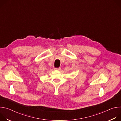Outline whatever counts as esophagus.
<instances>
[{"instance_id":"esophagus-1","label":"esophagus","mask_w":121,"mask_h":121,"mask_svg":"<svg viewBox=\"0 0 121 121\" xmlns=\"http://www.w3.org/2000/svg\"><path fill=\"white\" fill-rule=\"evenodd\" d=\"M61 69V68H55V70H60Z\"/></svg>"}]
</instances>
